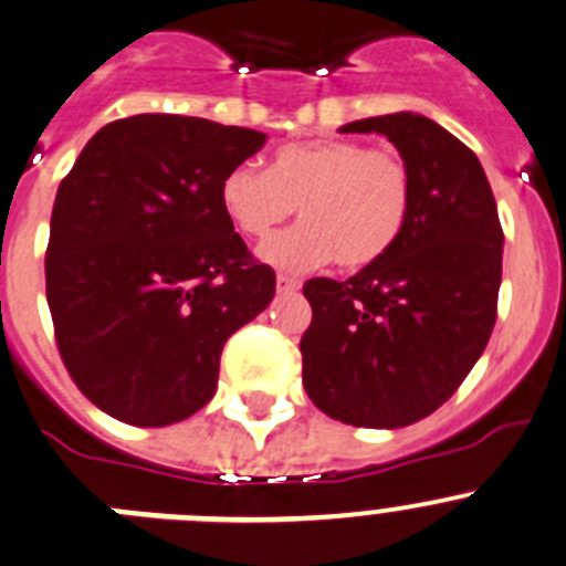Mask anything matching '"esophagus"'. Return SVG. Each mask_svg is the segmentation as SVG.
I'll use <instances>...</instances> for the list:
<instances>
[{
    "label": "esophagus",
    "mask_w": 566,
    "mask_h": 566,
    "mask_svg": "<svg viewBox=\"0 0 566 566\" xmlns=\"http://www.w3.org/2000/svg\"><path fill=\"white\" fill-rule=\"evenodd\" d=\"M300 286H303V283H300L297 277H286V274H280V277H277V292L280 294H294V292H300Z\"/></svg>",
    "instance_id": "34e87169"
}]
</instances>
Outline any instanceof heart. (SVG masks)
I'll use <instances>...</instances> for the list:
<instances>
[{"mask_svg":"<svg viewBox=\"0 0 566 566\" xmlns=\"http://www.w3.org/2000/svg\"><path fill=\"white\" fill-rule=\"evenodd\" d=\"M406 160L347 138L280 147L266 171L235 166L219 188L222 211L247 239H263L297 208L303 222L261 244L258 258L280 272L338 261L364 269L389 255L411 211Z\"/></svg>","mask_w":566,"mask_h":566,"instance_id":"1","label":"heart"}]
</instances>
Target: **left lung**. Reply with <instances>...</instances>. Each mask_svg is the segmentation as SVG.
I'll return each mask as SVG.
<instances>
[{
  "instance_id": "8db88e82",
  "label": "left lung",
  "mask_w": 566,
  "mask_h": 566,
  "mask_svg": "<svg viewBox=\"0 0 566 566\" xmlns=\"http://www.w3.org/2000/svg\"><path fill=\"white\" fill-rule=\"evenodd\" d=\"M380 133L411 169L408 222L389 255L303 286V386L327 417L406 428L448 402L497 319L503 230L481 160L433 118L389 113L338 127Z\"/></svg>"
}]
</instances>
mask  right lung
<instances>
[{"mask_svg": "<svg viewBox=\"0 0 566 566\" xmlns=\"http://www.w3.org/2000/svg\"><path fill=\"white\" fill-rule=\"evenodd\" d=\"M266 144L247 127L138 113L102 127L61 182L46 300L61 358L113 419L164 428L217 395L219 355L274 297L222 211L228 171Z\"/></svg>", "mask_w": 566, "mask_h": 566, "instance_id": "obj_1", "label": "right lung"}]
</instances>
